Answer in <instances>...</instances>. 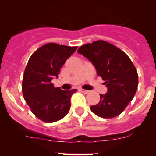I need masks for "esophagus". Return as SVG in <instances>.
<instances>
[{
    "instance_id": "1",
    "label": "esophagus",
    "mask_w": 156,
    "mask_h": 156,
    "mask_svg": "<svg viewBox=\"0 0 156 156\" xmlns=\"http://www.w3.org/2000/svg\"><path fill=\"white\" fill-rule=\"evenodd\" d=\"M80 91H81L82 92V93H83V94H88L89 93V90H83V89H80Z\"/></svg>"
}]
</instances>
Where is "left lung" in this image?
<instances>
[{
    "label": "left lung",
    "mask_w": 156,
    "mask_h": 156,
    "mask_svg": "<svg viewBox=\"0 0 156 156\" xmlns=\"http://www.w3.org/2000/svg\"><path fill=\"white\" fill-rule=\"evenodd\" d=\"M78 53L94 66L107 87V93L100 94L98 104L90 106L95 115L113 118L122 113L134 97L138 86L135 66L124 52L104 41L83 45Z\"/></svg>",
    "instance_id": "8db88e82"
}]
</instances>
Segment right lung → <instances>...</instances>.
<instances>
[{
  "instance_id": "obj_1",
  "label": "right lung",
  "mask_w": 156,
  "mask_h": 156,
  "mask_svg": "<svg viewBox=\"0 0 156 156\" xmlns=\"http://www.w3.org/2000/svg\"><path fill=\"white\" fill-rule=\"evenodd\" d=\"M76 48L50 43L37 49L29 59L23 76V96L32 112L44 122L60 120L69 111L71 96L77 90L55 87L51 80L58 77L61 68Z\"/></svg>"
}]
</instances>
